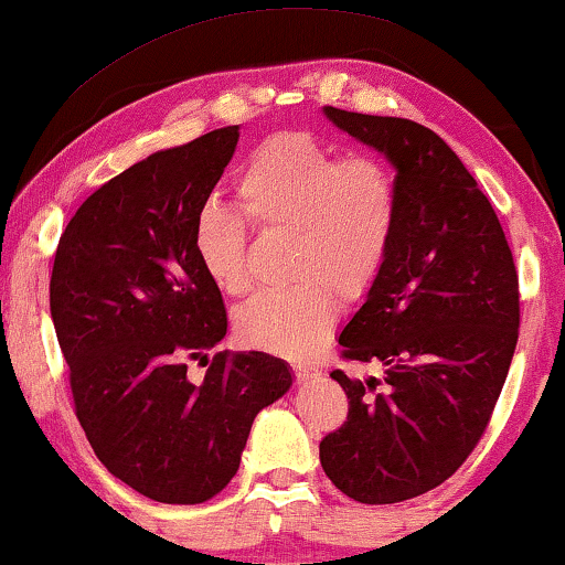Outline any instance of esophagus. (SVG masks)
<instances>
[{
	"mask_svg": "<svg viewBox=\"0 0 565 565\" xmlns=\"http://www.w3.org/2000/svg\"><path fill=\"white\" fill-rule=\"evenodd\" d=\"M318 370H316V366L313 364H292V374H296V380L298 382H306V380H310V377H313V374H316Z\"/></svg>",
	"mask_w": 565,
	"mask_h": 565,
	"instance_id": "obj_1",
	"label": "esophagus"
}]
</instances>
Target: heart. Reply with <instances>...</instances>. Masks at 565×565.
<instances>
[{"instance_id": "b5f03b06", "label": "heart", "mask_w": 565, "mask_h": 565, "mask_svg": "<svg viewBox=\"0 0 565 565\" xmlns=\"http://www.w3.org/2000/svg\"><path fill=\"white\" fill-rule=\"evenodd\" d=\"M244 214L263 232H290L288 275L296 285L265 290L236 310L247 347L306 356L329 337L343 302L372 290L395 244L399 191L374 154L339 158L308 132L269 137L236 175ZM193 255L226 296L249 288L247 226L232 209L206 203L193 222Z\"/></svg>"}]
</instances>
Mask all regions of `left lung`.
Segmentation results:
<instances>
[{"mask_svg": "<svg viewBox=\"0 0 565 565\" xmlns=\"http://www.w3.org/2000/svg\"><path fill=\"white\" fill-rule=\"evenodd\" d=\"M323 111L395 166L399 224L339 337L343 362L382 377L331 372L349 413L321 440V466L351 500L405 502L454 477L492 420L518 347V269L492 203L433 129Z\"/></svg>", "mask_w": 565, "mask_h": 565, "instance_id": "1", "label": "left lung"}]
</instances>
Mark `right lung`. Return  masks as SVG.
<instances>
[{"label": "right lung", "mask_w": 565, "mask_h": 565, "mask_svg": "<svg viewBox=\"0 0 565 565\" xmlns=\"http://www.w3.org/2000/svg\"><path fill=\"white\" fill-rule=\"evenodd\" d=\"M239 125L154 152L81 203L61 234L51 316L73 411L114 477L166 504H201L234 479L252 423L290 390L282 359L218 351L222 290L193 255V222ZM210 366L201 383L186 362Z\"/></svg>", "instance_id": "1"}]
</instances>
